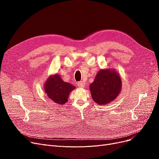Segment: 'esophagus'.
I'll list each match as a JSON object with an SVG mask.
<instances>
[{"label": "esophagus", "instance_id": "1", "mask_svg": "<svg viewBox=\"0 0 159 159\" xmlns=\"http://www.w3.org/2000/svg\"><path fill=\"white\" fill-rule=\"evenodd\" d=\"M78 86L79 88H84L85 87V83L84 81H79L78 83Z\"/></svg>", "mask_w": 159, "mask_h": 159}]
</instances>
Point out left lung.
I'll use <instances>...</instances> for the list:
<instances>
[{"mask_svg": "<svg viewBox=\"0 0 159 159\" xmlns=\"http://www.w3.org/2000/svg\"><path fill=\"white\" fill-rule=\"evenodd\" d=\"M121 79L117 71L110 69L101 70L89 88L91 97L99 105L107 104L117 98L121 89Z\"/></svg>", "mask_w": 159, "mask_h": 159, "instance_id": "left-lung-1", "label": "left lung"}]
</instances>
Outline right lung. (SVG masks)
<instances>
[{
	"instance_id": "add662e5",
	"label": "right lung",
	"mask_w": 159,
	"mask_h": 159,
	"mask_svg": "<svg viewBox=\"0 0 159 159\" xmlns=\"http://www.w3.org/2000/svg\"><path fill=\"white\" fill-rule=\"evenodd\" d=\"M44 91L53 102L64 105L68 102L69 94L75 87L71 84L65 82L57 74L51 75L44 84Z\"/></svg>"
}]
</instances>
